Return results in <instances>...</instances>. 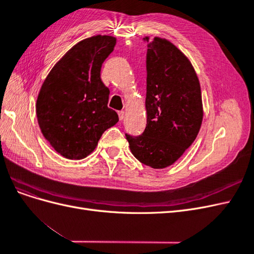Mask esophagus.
<instances>
[{"instance_id":"esophagus-1","label":"esophagus","mask_w":254,"mask_h":254,"mask_svg":"<svg viewBox=\"0 0 254 254\" xmlns=\"http://www.w3.org/2000/svg\"><path fill=\"white\" fill-rule=\"evenodd\" d=\"M125 115H126L125 111H120V112H119V119H120L121 121L124 120V119H125Z\"/></svg>"}]
</instances>
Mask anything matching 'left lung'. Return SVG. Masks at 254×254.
<instances>
[{
  "instance_id": "8db88e82",
  "label": "left lung",
  "mask_w": 254,
  "mask_h": 254,
  "mask_svg": "<svg viewBox=\"0 0 254 254\" xmlns=\"http://www.w3.org/2000/svg\"><path fill=\"white\" fill-rule=\"evenodd\" d=\"M144 40L147 123L142 135L126 137L141 163L161 170L173 165L198 135L203 119L201 88L193 64L176 45L160 37Z\"/></svg>"
}]
</instances>
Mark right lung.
I'll list each match as a JSON object with an SVG mask.
<instances>
[{
    "label": "right lung",
    "instance_id": "obj_1",
    "mask_svg": "<svg viewBox=\"0 0 254 254\" xmlns=\"http://www.w3.org/2000/svg\"><path fill=\"white\" fill-rule=\"evenodd\" d=\"M117 38L97 35L76 43L52 67L38 94L36 113L43 136L59 155L81 160L105 130L119 122L108 108L110 91L101 78Z\"/></svg>",
    "mask_w": 254,
    "mask_h": 254
}]
</instances>
